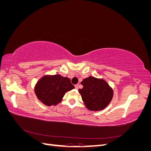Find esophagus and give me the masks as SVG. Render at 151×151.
<instances>
[{
  "instance_id": "esophagus-1",
  "label": "esophagus",
  "mask_w": 151,
  "mask_h": 151,
  "mask_svg": "<svg viewBox=\"0 0 151 151\" xmlns=\"http://www.w3.org/2000/svg\"><path fill=\"white\" fill-rule=\"evenodd\" d=\"M75 88H76V89H78V88H79V84H76V85L75 86Z\"/></svg>"
}]
</instances>
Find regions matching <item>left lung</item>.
<instances>
[{"label": "left lung", "mask_w": 151, "mask_h": 151, "mask_svg": "<svg viewBox=\"0 0 151 151\" xmlns=\"http://www.w3.org/2000/svg\"><path fill=\"white\" fill-rule=\"evenodd\" d=\"M81 84L83 88L79 89V92L89 110H102L111 101L113 90L104 79L90 76L84 79Z\"/></svg>", "instance_id": "8db88e82"}]
</instances>
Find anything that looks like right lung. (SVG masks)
<instances>
[{"instance_id": "add662e5", "label": "right lung", "mask_w": 151, "mask_h": 151, "mask_svg": "<svg viewBox=\"0 0 151 151\" xmlns=\"http://www.w3.org/2000/svg\"><path fill=\"white\" fill-rule=\"evenodd\" d=\"M70 79L59 74L43 76L35 86L36 97L48 106H56L68 91L74 89Z\"/></svg>"}]
</instances>
